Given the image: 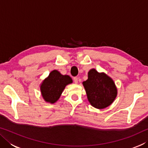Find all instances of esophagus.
Here are the masks:
<instances>
[{"mask_svg": "<svg viewBox=\"0 0 148 148\" xmlns=\"http://www.w3.org/2000/svg\"><path fill=\"white\" fill-rule=\"evenodd\" d=\"M74 82L75 84H77V82H78V78H77V77H74Z\"/></svg>", "mask_w": 148, "mask_h": 148, "instance_id": "34e87169", "label": "esophagus"}]
</instances>
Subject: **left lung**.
Wrapping results in <instances>:
<instances>
[{"instance_id":"left-lung-1","label":"left lung","mask_w":148,"mask_h":148,"mask_svg":"<svg viewBox=\"0 0 148 148\" xmlns=\"http://www.w3.org/2000/svg\"><path fill=\"white\" fill-rule=\"evenodd\" d=\"M82 84L89 103L97 109L109 106L117 97V89L114 80L104 72H99L95 69L88 72V79Z\"/></svg>"}]
</instances>
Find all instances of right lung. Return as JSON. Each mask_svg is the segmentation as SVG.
I'll return each mask as SVG.
<instances>
[{"mask_svg":"<svg viewBox=\"0 0 148 148\" xmlns=\"http://www.w3.org/2000/svg\"><path fill=\"white\" fill-rule=\"evenodd\" d=\"M72 83V79L68 75H62L57 70H53L42 81L40 86L42 98L46 102L56 103L65 87Z\"/></svg>","mask_w":148,"mask_h":148,"instance_id":"1","label":"right lung"}]
</instances>
